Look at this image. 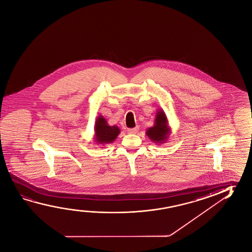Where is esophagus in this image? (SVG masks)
Returning a JSON list of instances; mask_svg holds the SVG:
<instances>
[{
    "instance_id": "esophagus-1",
    "label": "esophagus",
    "mask_w": 252,
    "mask_h": 252,
    "mask_svg": "<svg viewBox=\"0 0 252 252\" xmlns=\"http://www.w3.org/2000/svg\"><path fill=\"white\" fill-rule=\"evenodd\" d=\"M138 131H139V127H138V126L134 128H130V129H128L127 130V132H129V133H132V134L136 133Z\"/></svg>"
}]
</instances>
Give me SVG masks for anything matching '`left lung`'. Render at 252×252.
<instances>
[{"label": "left lung", "instance_id": "obj_1", "mask_svg": "<svg viewBox=\"0 0 252 252\" xmlns=\"http://www.w3.org/2000/svg\"><path fill=\"white\" fill-rule=\"evenodd\" d=\"M170 132L171 129L169 127L165 112L162 109L157 110L154 126L148 128L146 134L154 143L158 145L165 143L169 139Z\"/></svg>", "mask_w": 252, "mask_h": 252}]
</instances>
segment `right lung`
<instances>
[{
    "label": "right lung",
    "mask_w": 252,
    "mask_h": 252,
    "mask_svg": "<svg viewBox=\"0 0 252 252\" xmlns=\"http://www.w3.org/2000/svg\"><path fill=\"white\" fill-rule=\"evenodd\" d=\"M94 140L95 144L104 145L112 143L120 134V128L117 126L108 125L107 120L103 118V116L99 115L95 122L94 127Z\"/></svg>",
    "instance_id": "obj_1"
}]
</instances>
